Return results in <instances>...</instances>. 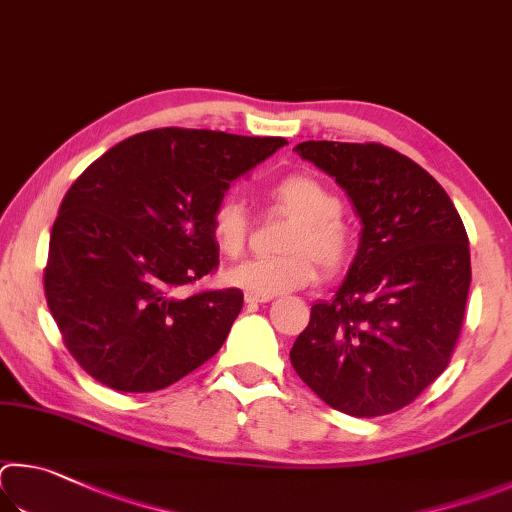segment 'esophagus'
<instances>
[{
	"mask_svg": "<svg viewBox=\"0 0 512 512\" xmlns=\"http://www.w3.org/2000/svg\"><path fill=\"white\" fill-rule=\"evenodd\" d=\"M245 301H247V303H251V306H256V303H267V301H272V297H267V294L245 292Z\"/></svg>",
	"mask_w": 512,
	"mask_h": 512,
	"instance_id": "esophagus-1",
	"label": "esophagus"
}]
</instances>
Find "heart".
Returning <instances> with one entry per match:
<instances>
[{
  "instance_id": "1",
  "label": "heart",
  "mask_w": 512,
  "mask_h": 512,
  "mask_svg": "<svg viewBox=\"0 0 512 512\" xmlns=\"http://www.w3.org/2000/svg\"><path fill=\"white\" fill-rule=\"evenodd\" d=\"M272 202L297 220L283 238L279 256H254L227 272V283L254 294H285L310 285L317 279V263L335 272L351 254V231L339 218L342 202L312 175H288L272 188ZM209 229L215 247L224 256H238L245 247L249 215L238 197L227 195L213 206Z\"/></svg>"
}]
</instances>
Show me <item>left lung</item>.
<instances>
[{
  "label": "left lung",
  "instance_id": "left-lung-1",
  "mask_svg": "<svg viewBox=\"0 0 512 512\" xmlns=\"http://www.w3.org/2000/svg\"><path fill=\"white\" fill-rule=\"evenodd\" d=\"M294 150L344 188L362 231L335 297L312 306L292 366L337 411L391 414L450 364L472 281L468 233L445 188L393 148L303 141Z\"/></svg>",
  "mask_w": 512,
  "mask_h": 512
}]
</instances>
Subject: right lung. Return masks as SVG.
I'll return each instance as SVG.
<instances>
[{"label":"right lung","mask_w":512,"mask_h":512,"mask_svg":"<svg viewBox=\"0 0 512 512\" xmlns=\"http://www.w3.org/2000/svg\"><path fill=\"white\" fill-rule=\"evenodd\" d=\"M283 137L161 128L116 143L60 204L44 294L76 362L125 393L166 389L220 351L242 292L177 297L218 267L209 220Z\"/></svg>","instance_id":"add662e5"}]
</instances>
